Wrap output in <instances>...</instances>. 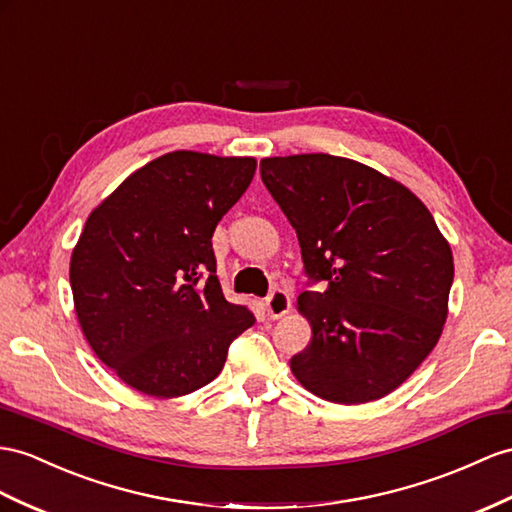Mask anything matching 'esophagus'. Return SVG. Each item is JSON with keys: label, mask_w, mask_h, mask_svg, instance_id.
Segmentation results:
<instances>
[{"label": "esophagus", "mask_w": 512, "mask_h": 512, "mask_svg": "<svg viewBox=\"0 0 512 512\" xmlns=\"http://www.w3.org/2000/svg\"><path fill=\"white\" fill-rule=\"evenodd\" d=\"M264 307L270 320H281L285 318L287 313L292 309V298L287 292L283 290H274L266 300H264Z\"/></svg>", "instance_id": "1"}]
</instances>
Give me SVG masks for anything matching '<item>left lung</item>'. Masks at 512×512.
<instances>
[{
	"instance_id": "1",
	"label": "left lung",
	"mask_w": 512,
	"mask_h": 512,
	"mask_svg": "<svg viewBox=\"0 0 512 512\" xmlns=\"http://www.w3.org/2000/svg\"><path fill=\"white\" fill-rule=\"evenodd\" d=\"M261 179L296 229L307 274L326 283L298 296L311 342L290 361L296 381L337 404L387 396L443 333L450 242L409 188L348 157H264Z\"/></svg>"
}]
</instances>
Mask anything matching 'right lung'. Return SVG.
I'll return each instance as SVG.
<instances>
[{"instance_id":"obj_1","label":"right lung","mask_w":512,"mask_h":512,"mask_svg":"<svg viewBox=\"0 0 512 512\" xmlns=\"http://www.w3.org/2000/svg\"><path fill=\"white\" fill-rule=\"evenodd\" d=\"M255 157L170 151L106 196L71 253L77 322L101 363L153 398L212 383L253 313L222 294L212 235Z\"/></svg>"}]
</instances>
